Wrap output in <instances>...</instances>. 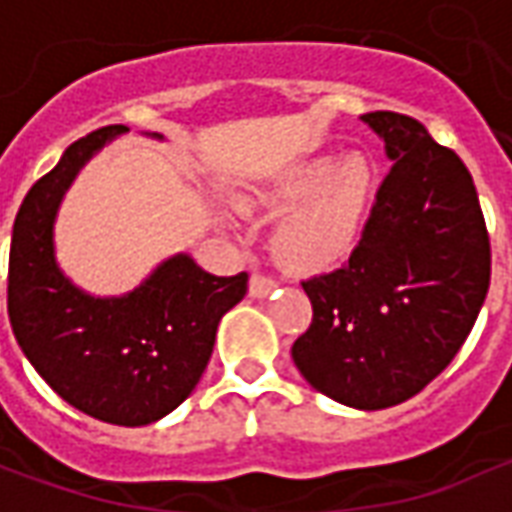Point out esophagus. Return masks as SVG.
<instances>
[{
	"instance_id": "1",
	"label": "esophagus",
	"mask_w": 512,
	"mask_h": 512,
	"mask_svg": "<svg viewBox=\"0 0 512 512\" xmlns=\"http://www.w3.org/2000/svg\"><path fill=\"white\" fill-rule=\"evenodd\" d=\"M277 288V282L271 277H263V274H252V279H249V293H252L255 299H266V296H271Z\"/></svg>"
}]
</instances>
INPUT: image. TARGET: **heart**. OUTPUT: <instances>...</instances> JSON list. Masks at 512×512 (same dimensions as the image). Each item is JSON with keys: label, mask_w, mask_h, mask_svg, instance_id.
I'll list each match as a JSON object with an SVG mask.
<instances>
[{"label": "heart", "mask_w": 512, "mask_h": 512, "mask_svg": "<svg viewBox=\"0 0 512 512\" xmlns=\"http://www.w3.org/2000/svg\"><path fill=\"white\" fill-rule=\"evenodd\" d=\"M376 191V172L367 158L315 156L288 164L252 191L257 211H285L268 246L279 263L296 274H323L356 249Z\"/></svg>", "instance_id": "heart-1"}]
</instances>
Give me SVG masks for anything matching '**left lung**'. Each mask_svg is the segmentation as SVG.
Wrapping results in <instances>:
<instances>
[{"label":"left lung","mask_w":512,"mask_h":512,"mask_svg":"<svg viewBox=\"0 0 512 512\" xmlns=\"http://www.w3.org/2000/svg\"><path fill=\"white\" fill-rule=\"evenodd\" d=\"M392 169L343 268L301 282L312 323L290 354L312 389L359 411L403 403L450 365L480 315L491 246L477 189L414 117L362 115Z\"/></svg>","instance_id":"obj_1"}]
</instances>
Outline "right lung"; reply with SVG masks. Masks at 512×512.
<instances>
[{
    "instance_id": "1",
    "label": "right lung",
    "mask_w": 512,
    "mask_h": 512,
    "mask_svg": "<svg viewBox=\"0 0 512 512\" xmlns=\"http://www.w3.org/2000/svg\"><path fill=\"white\" fill-rule=\"evenodd\" d=\"M126 131L106 126L82 136L29 189L10 241L7 315L29 365L65 403L139 428L167 417L200 384L219 321L244 299L249 277H213L178 252L123 296H93L62 271L54 246L62 197L84 164Z\"/></svg>"
}]
</instances>
